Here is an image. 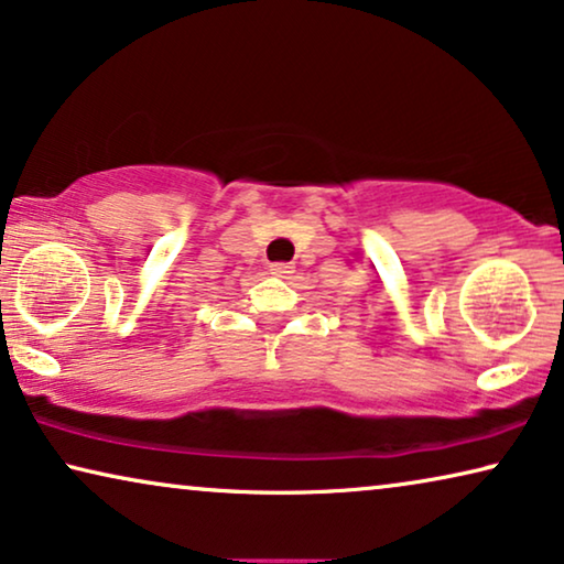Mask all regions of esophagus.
I'll return each mask as SVG.
<instances>
[{
	"label": "esophagus",
	"mask_w": 564,
	"mask_h": 564,
	"mask_svg": "<svg viewBox=\"0 0 564 564\" xmlns=\"http://www.w3.org/2000/svg\"><path fill=\"white\" fill-rule=\"evenodd\" d=\"M268 268H271V273L279 275V279H285V275L293 273V265L291 263H271Z\"/></svg>",
	"instance_id": "obj_1"
}]
</instances>
